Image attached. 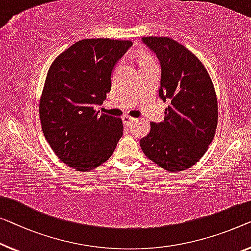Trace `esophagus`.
Masks as SVG:
<instances>
[{
    "label": "esophagus",
    "instance_id": "1",
    "mask_svg": "<svg viewBox=\"0 0 251 251\" xmlns=\"http://www.w3.org/2000/svg\"><path fill=\"white\" fill-rule=\"evenodd\" d=\"M123 119H124V123H126L127 125H128V124H132V123L135 122V118L130 117V116H128V115H125L124 117H123Z\"/></svg>",
    "mask_w": 251,
    "mask_h": 251
}]
</instances>
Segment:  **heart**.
I'll use <instances>...</instances> for the list:
<instances>
[{
  "label": "heart",
  "instance_id": "1",
  "mask_svg": "<svg viewBox=\"0 0 251 251\" xmlns=\"http://www.w3.org/2000/svg\"><path fill=\"white\" fill-rule=\"evenodd\" d=\"M153 59L151 58V56L148 54H141V65L143 64H148V63H152Z\"/></svg>",
  "mask_w": 251,
  "mask_h": 251
}]
</instances>
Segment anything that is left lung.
<instances>
[{"instance_id": "8db88e82", "label": "left lung", "mask_w": 251, "mask_h": 251, "mask_svg": "<svg viewBox=\"0 0 251 251\" xmlns=\"http://www.w3.org/2000/svg\"><path fill=\"white\" fill-rule=\"evenodd\" d=\"M161 64L159 96L170 104L164 121L151 123L140 141L150 160L171 173L193 167L207 151L218 126V100L209 74L200 59L168 37H143Z\"/></svg>"}]
</instances>
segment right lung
Listing matches in <instances>:
<instances>
[{
    "mask_svg": "<svg viewBox=\"0 0 251 251\" xmlns=\"http://www.w3.org/2000/svg\"><path fill=\"white\" fill-rule=\"evenodd\" d=\"M130 40H80L59 54L48 70L39 117L48 144L61 161L77 171L106 162L123 135L121 118L95 108L111 89V73L132 46Z\"/></svg>",
    "mask_w": 251,
    "mask_h": 251,
    "instance_id": "obj_1",
    "label": "right lung"
}]
</instances>
